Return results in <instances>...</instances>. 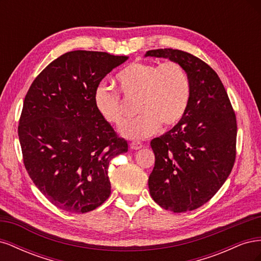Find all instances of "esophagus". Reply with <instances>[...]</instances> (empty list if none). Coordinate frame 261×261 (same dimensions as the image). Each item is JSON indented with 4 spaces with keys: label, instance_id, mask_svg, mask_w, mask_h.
Segmentation results:
<instances>
[{
    "label": "esophagus",
    "instance_id": "34e87169",
    "mask_svg": "<svg viewBox=\"0 0 261 261\" xmlns=\"http://www.w3.org/2000/svg\"><path fill=\"white\" fill-rule=\"evenodd\" d=\"M129 147L133 150H138V149L143 148V144L139 143V141H132V143L129 144Z\"/></svg>",
    "mask_w": 261,
    "mask_h": 261
}]
</instances>
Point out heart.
Segmentation results:
<instances>
[{
	"label": "heart",
	"mask_w": 261,
	"mask_h": 261,
	"mask_svg": "<svg viewBox=\"0 0 261 261\" xmlns=\"http://www.w3.org/2000/svg\"><path fill=\"white\" fill-rule=\"evenodd\" d=\"M116 84L126 99H138L136 111L140 115L120 127L122 135L129 139H144L161 125L174 127L183 120L191 101V80L177 62H133L116 75ZM93 102L107 123H122L125 113L120 93L99 85L93 91Z\"/></svg>",
	"instance_id": "obj_1"
}]
</instances>
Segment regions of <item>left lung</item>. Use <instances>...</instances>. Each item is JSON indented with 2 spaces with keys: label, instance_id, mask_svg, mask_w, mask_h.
<instances>
[{
  "label": "left lung",
  "instance_id": "1",
  "mask_svg": "<svg viewBox=\"0 0 261 261\" xmlns=\"http://www.w3.org/2000/svg\"><path fill=\"white\" fill-rule=\"evenodd\" d=\"M146 57L179 63L191 80V101L183 120L150 143L155 161L148 185L163 209L192 211L217 194L233 169L235 112L218 74L202 60L173 49L150 50Z\"/></svg>",
  "mask_w": 261,
  "mask_h": 261
}]
</instances>
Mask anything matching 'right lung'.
<instances>
[{
  "label": "right lung",
  "mask_w": 261,
  "mask_h": 261,
  "mask_svg": "<svg viewBox=\"0 0 261 261\" xmlns=\"http://www.w3.org/2000/svg\"><path fill=\"white\" fill-rule=\"evenodd\" d=\"M127 59L67 52L36 77L23 100L18 125L23 164L46 199L66 212L92 211L111 194L109 163L128 146L99 114L93 91Z\"/></svg>",
  "instance_id": "1"
}]
</instances>
